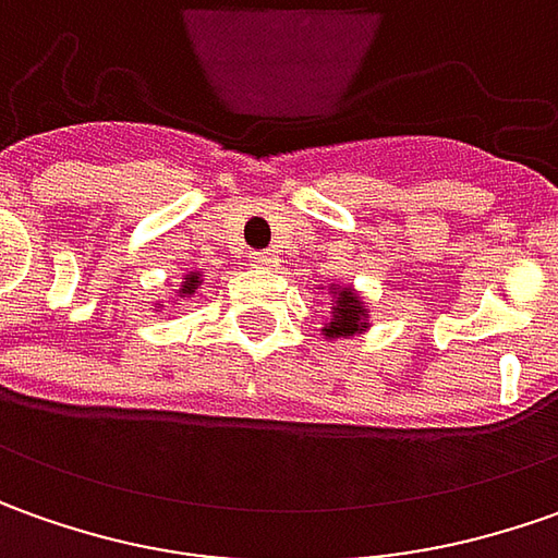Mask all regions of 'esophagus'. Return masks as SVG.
Listing matches in <instances>:
<instances>
[{
    "label": "esophagus",
    "mask_w": 558,
    "mask_h": 558,
    "mask_svg": "<svg viewBox=\"0 0 558 558\" xmlns=\"http://www.w3.org/2000/svg\"><path fill=\"white\" fill-rule=\"evenodd\" d=\"M250 262H253L256 268H275V265H278L275 253H253V256H250Z\"/></svg>",
    "instance_id": "34e87169"
}]
</instances>
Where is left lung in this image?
Wrapping results in <instances>:
<instances>
[{"label":"left lung","instance_id":"obj_1","mask_svg":"<svg viewBox=\"0 0 558 558\" xmlns=\"http://www.w3.org/2000/svg\"><path fill=\"white\" fill-rule=\"evenodd\" d=\"M315 290H324V283H317ZM330 293V317L320 327L324 339H349L371 330V305L349 283H327Z\"/></svg>","mask_w":558,"mask_h":558}]
</instances>
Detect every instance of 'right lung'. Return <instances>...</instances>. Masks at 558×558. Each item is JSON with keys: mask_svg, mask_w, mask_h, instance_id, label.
Returning a JSON list of instances; mask_svg holds the SVG:
<instances>
[{"mask_svg": "<svg viewBox=\"0 0 558 558\" xmlns=\"http://www.w3.org/2000/svg\"><path fill=\"white\" fill-rule=\"evenodd\" d=\"M201 287H203V271H187V275L182 278V283H179V290L169 296L172 299L169 305L175 308V305H182L184 299H194V293H197ZM160 308H163V302H154V312H160Z\"/></svg>", "mask_w": 558, "mask_h": 558, "instance_id": "right-lung-1", "label": "right lung"}]
</instances>
